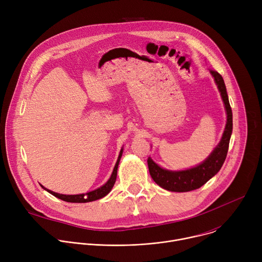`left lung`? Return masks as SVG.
<instances>
[{
	"label": "left lung",
	"instance_id": "8db88e82",
	"mask_svg": "<svg viewBox=\"0 0 262 262\" xmlns=\"http://www.w3.org/2000/svg\"><path fill=\"white\" fill-rule=\"evenodd\" d=\"M209 71L221 93L224 106H225L227 115L225 129H224L220 143L215 146L207 159L193 168L180 171H171L160 167L152 161L151 158H148L147 163L149 173H150L155 182L167 191L183 193L201 188L204 183H206L220 171L226 160L232 134V111L229 103L226 86L222 76L214 70L209 69Z\"/></svg>",
	"mask_w": 262,
	"mask_h": 262
}]
</instances>
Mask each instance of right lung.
<instances>
[{"instance_id":"right-lung-1","label":"right lung","mask_w":262,"mask_h":262,"mask_svg":"<svg viewBox=\"0 0 262 262\" xmlns=\"http://www.w3.org/2000/svg\"><path fill=\"white\" fill-rule=\"evenodd\" d=\"M122 152H123V148H121L119 157H118L117 162H116L115 167H114V170H113V172H112V175L108 178V180L103 185L99 186L98 189H96L94 191H91V192H88V193H85V194H79V195H64V194H58V193H55L51 190H48V189L45 188V186H42V188L46 191H48L50 194H52L53 196H55V197H57V198H59L63 201L71 202V203H86V202H91V201L101 199L104 196H106L111 192V190L113 189V186H114L115 181H116L118 165H119L120 159L122 157Z\"/></svg>"}]
</instances>
